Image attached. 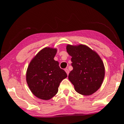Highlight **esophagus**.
<instances>
[{
  "mask_svg": "<svg viewBox=\"0 0 124 124\" xmlns=\"http://www.w3.org/2000/svg\"><path fill=\"white\" fill-rule=\"evenodd\" d=\"M64 70H65V72H66V73H67V75H68L69 74V70H68L67 68H66Z\"/></svg>",
  "mask_w": 124,
  "mask_h": 124,
  "instance_id": "esophagus-1",
  "label": "esophagus"
}]
</instances>
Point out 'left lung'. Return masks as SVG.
I'll return each instance as SVG.
<instances>
[{
    "instance_id": "1",
    "label": "left lung",
    "mask_w": 124,
    "mask_h": 124,
    "mask_svg": "<svg viewBox=\"0 0 124 124\" xmlns=\"http://www.w3.org/2000/svg\"><path fill=\"white\" fill-rule=\"evenodd\" d=\"M67 51L72 56L73 70L68 79L78 93L91 95L101 86L105 75V68L100 56L85 45L68 44Z\"/></svg>"
}]
</instances>
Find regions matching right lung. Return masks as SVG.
I'll use <instances>...</instances> for the list:
<instances>
[{"label": "right lung", "mask_w": 124, "mask_h": 124, "mask_svg": "<svg viewBox=\"0 0 124 124\" xmlns=\"http://www.w3.org/2000/svg\"><path fill=\"white\" fill-rule=\"evenodd\" d=\"M57 49L45 47L31 61L26 72V81L33 95L40 99H51L57 93L60 84L67 77L54 60Z\"/></svg>", "instance_id": "obj_1"}]
</instances>
